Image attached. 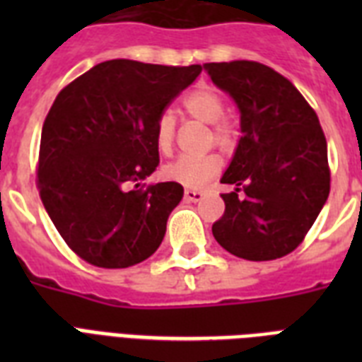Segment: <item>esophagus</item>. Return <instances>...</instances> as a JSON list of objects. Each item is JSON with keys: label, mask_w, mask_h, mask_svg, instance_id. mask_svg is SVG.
Returning a JSON list of instances; mask_svg holds the SVG:
<instances>
[{"label": "esophagus", "mask_w": 362, "mask_h": 362, "mask_svg": "<svg viewBox=\"0 0 362 362\" xmlns=\"http://www.w3.org/2000/svg\"><path fill=\"white\" fill-rule=\"evenodd\" d=\"M184 199L189 201V203H199L203 199V192L201 189H186L184 192Z\"/></svg>", "instance_id": "esophagus-1"}]
</instances>
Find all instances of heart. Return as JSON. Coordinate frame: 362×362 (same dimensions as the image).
Masks as SVG:
<instances>
[{
    "instance_id": "b5f03b06",
    "label": "heart",
    "mask_w": 362,
    "mask_h": 362,
    "mask_svg": "<svg viewBox=\"0 0 362 362\" xmlns=\"http://www.w3.org/2000/svg\"><path fill=\"white\" fill-rule=\"evenodd\" d=\"M184 109L197 120L212 124V135L216 144L227 146L233 139V125L226 118V101L214 88L201 86L184 98ZM175 141V116L161 112L156 122V144L161 152H169ZM221 169V159L216 153L204 156H180L163 169L167 180L186 187H201L214 178Z\"/></svg>"
}]
</instances>
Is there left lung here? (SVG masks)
Segmentation results:
<instances>
[{
  "label": "left lung",
  "mask_w": 362,
  "mask_h": 362,
  "mask_svg": "<svg viewBox=\"0 0 362 362\" xmlns=\"http://www.w3.org/2000/svg\"><path fill=\"white\" fill-rule=\"evenodd\" d=\"M240 110L237 152L221 178L226 212L212 226L221 247L247 261L291 253L331 192L327 141L315 110L286 76L259 62L204 64Z\"/></svg>",
  "instance_id": "8db88e82"
}]
</instances>
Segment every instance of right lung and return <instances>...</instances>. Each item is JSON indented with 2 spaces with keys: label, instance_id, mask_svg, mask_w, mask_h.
Wrapping results in <instances>:
<instances>
[{
  "label": "right lung",
  "instance_id": "right-lung-1",
  "mask_svg": "<svg viewBox=\"0 0 362 362\" xmlns=\"http://www.w3.org/2000/svg\"><path fill=\"white\" fill-rule=\"evenodd\" d=\"M201 71L110 59L58 93L42 124L37 187L65 244L86 263L127 269L163 240L184 187L141 180L159 165V115Z\"/></svg>",
  "mask_w": 362,
  "mask_h": 362
}]
</instances>
